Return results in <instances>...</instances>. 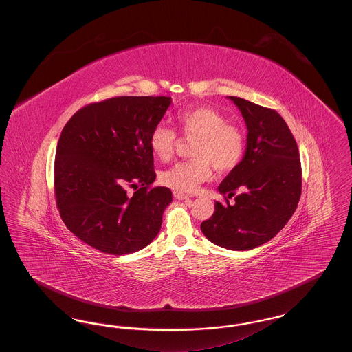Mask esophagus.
<instances>
[{"label":"esophagus","mask_w":352,"mask_h":352,"mask_svg":"<svg viewBox=\"0 0 352 352\" xmlns=\"http://www.w3.org/2000/svg\"><path fill=\"white\" fill-rule=\"evenodd\" d=\"M173 195H174V198L178 199V201H187V199H190L188 195H186L184 192H179V191H174Z\"/></svg>","instance_id":"1"}]
</instances>
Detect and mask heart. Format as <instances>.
I'll return each mask as SVG.
<instances>
[{
  "mask_svg": "<svg viewBox=\"0 0 352 352\" xmlns=\"http://www.w3.org/2000/svg\"><path fill=\"white\" fill-rule=\"evenodd\" d=\"M179 133L192 141V160L178 162L160 174L161 184L179 192H194L212 177V168L219 173L232 171L245 153V134L236 124L215 108L198 105L177 115ZM178 145L177 132L166 125L151 129L149 146L155 158L168 162Z\"/></svg>",
  "mask_w": 352,
  "mask_h": 352,
  "instance_id": "b5f03b06",
  "label": "heart"
}]
</instances>
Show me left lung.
Returning <instances> with one entry per match:
<instances>
[{"label":"left lung","instance_id":"8db88e82","mask_svg":"<svg viewBox=\"0 0 352 352\" xmlns=\"http://www.w3.org/2000/svg\"><path fill=\"white\" fill-rule=\"evenodd\" d=\"M228 99L247 124V151L219 184L227 204L215 201L214 215L201 228L219 247L248 251L273 239L294 214L301 198V161L293 134L274 109L236 96ZM234 195L235 203L230 205L228 198Z\"/></svg>","mask_w":352,"mask_h":352}]
</instances>
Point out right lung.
I'll use <instances>...</instances> for the list:
<instances>
[{
	"label": "right lung",
	"mask_w": 352,
	"mask_h": 352,
	"mask_svg": "<svg viewBox=\"0 0 352 352\" xmlns=\"http://www.w3.org/2000/svg\"><path fill=\"white\" fill-rule=\"evenodd\" d=\"M168 96H118L79 109L58 141L54 190L68 230L98 251L128 254L149 245L173 201L155 179L151 129ZM136 191L132 197L126 187Z\"/></svg>",
	"instance_id": "1"
}]
</instances>
